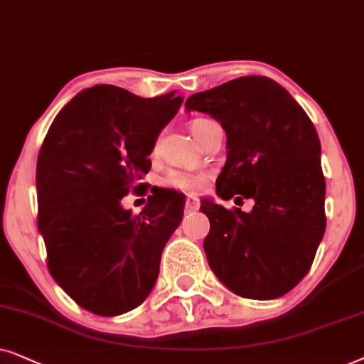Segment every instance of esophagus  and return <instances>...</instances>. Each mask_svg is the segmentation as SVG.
Returning <instances> with one entry per match:
<instances>
[{
  "instance_id": "esophagus-1",
  "label": "esophagus",
  "mask_w": 364,
  "mask_h": 364,
  "mask_svg": "<svg viewBox=\"0 0 364 364\" xmlns=\"http://www.w3.org/2000/svg\"><path fill=\"white\" fill-rule=\"evenodd\" d=\"M198 208H200V203H198L196 198L195 196H188L186 203H185V211L193 213V211H196Z\"/></svg>"
}]
</instances>
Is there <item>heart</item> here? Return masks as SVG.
I'll return each mask as SVG.
<instances>
[{"label": "heart", "mask_w": 364, "mask_h": 364, "mask_svg": "<svg viewBox=\"0 0 364 364\" xmlns=\"http://www.w3.org/2000/svg\"><path fill=\"white\" fill-rule=\"evenodd\" d=\"M208 123H211V119L198 118L191 121V132L195 134V138H200L201 129L205 128ZM206 176L205 174H196L190 171H179V169H174V171H169V174L164 179V185L171 186L174 190L186 191V193H195L200 191L203 185H205Z\"/></svg>", "instance_id": "b5f03b06"}]
</instances>
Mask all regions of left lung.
Returning <instances> with one entry per match:
<instances>
[{
    "label": "left lung",
    "mask_w": 364,
    "mask_h": 364,
    "mask_svg": "<svg viewBox=\"0 0 364 364\" xmlns=\"http://www.w3.org/2000/svg\"><path fill=\"white\" fill-rule=\"evenodd\" d=\"M185 106L213 116L226 132L218 196L255 201L245 213L203 200L210 268L241 298L283 296L306 276L326 230L316 128L296 100L266 76L236 77L190 96Z\"/></svg>",
    "instance_id": "left-lung-1"
}]
</instances>
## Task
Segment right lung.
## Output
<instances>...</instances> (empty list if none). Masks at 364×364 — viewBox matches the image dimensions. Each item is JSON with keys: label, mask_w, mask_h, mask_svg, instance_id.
I'll return each instance as SVG.
<instances>
[{"label": "right lung", "mask_w": 364, "mask_h": 364, "mask_svg": "<svg viewBox=\"0 0 364 364\" xmlns=\"http://www.w3.org/2000/svg\"><path fill=\"white\" fill-rule=\"evenodd\" d=\"M183 103L176 91L141 98L113 85L77 93L53 121L36 163L38 230L48 269L81 308L118 316L156 283L185 200L151 190L139 215L121 206L146 186L158 134ZM146 193V188H144Z\"/></svg>", "instance_id": "add662e5"}]
</instances>
